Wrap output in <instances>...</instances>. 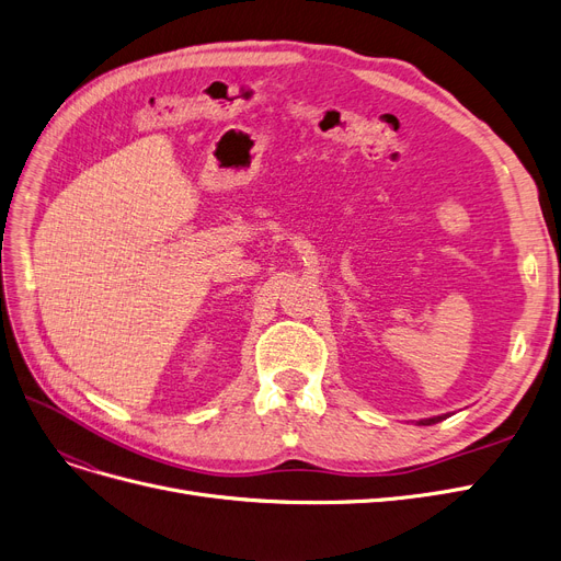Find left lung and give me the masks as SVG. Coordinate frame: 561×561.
<instances>
[{
    "label": "left lung",
    "instance_id": "1",
    "mask_svg": "<svg viewBox=\"0 0 561 561\" xmlns=\"http://www.w3.org/2000/svg\"><path fill=\"white\" fill-rule=\"evenodd\" d=\"M446 416H449V414H442V416H431V419H421V421H419V425H433V423H437V421H444Z\"/></svg>",
    "mask_w": 561,
    "mask_h": 561
}]
</instances>
